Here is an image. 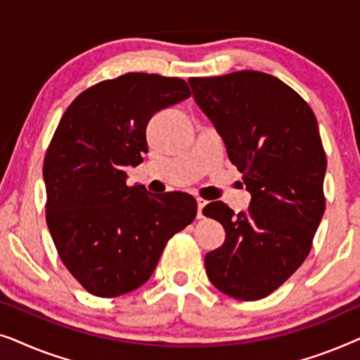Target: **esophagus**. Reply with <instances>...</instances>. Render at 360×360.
I'll return each mask as SVG.
<instances>
[{
  "label": "esophagus",
  "mask_w": 360,
  "mask_h": 360,
  "mask_svg": "<svg viewBox=\"0 0 360 360\" xmlns=\"http://www.w3.org/2000/svg\"><path fill=\"white\" fill-rule=\"evenodd\" d=\"M196 205H198V213H196V216H198L200 219H201V218H205V214H203V208H205L206 201H205L203 198H196Z\"/></svg>",
  "instance_id": "34e87169"
}]
</instances>
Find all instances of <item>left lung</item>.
<instances>
[{
    "mask_svg": "<svg viewBox=\"0 0 360 360\" xmlns=\"http://www.w3.org/2000/svg\"><path fill=\"white\" fill-rule=\"evenodd\" d=\"M188 83L252 196L238 214L223 201L203 208L226 231L223 245L206 254V274L223 293L254 302L304 262L323 218L326 154L316 116L269 73L240 70Z\"/></svg>",
    "mask_w": 360,
    "mask_h": 360,
    "instance_id": "8db88e82",
    "label": "left lung"
}]
</instances>
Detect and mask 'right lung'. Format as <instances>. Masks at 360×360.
I'll list each match as a JSON object with an SVG mask.
<instances>
[{
    "mask_svg": "<svg viewBox=\"0 0 360 360\" xmlns=\"http://www.w3.org/2000/svg\"><path fill=\"white\" fill-rule=\"evenodd\" d=\"M191 95L185 80L132 72L96 83L63 112L44 159L46 219L58 257L101 298L144 285L162 250L196 216L188 193L126 184L147 150V122Z\"/></svg>",
    "mask_w": 360,
    "mask_h": 360,
    "instance_id": "1",
    "label": "right lung"
}]
</instances>
